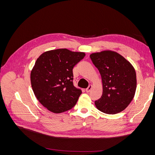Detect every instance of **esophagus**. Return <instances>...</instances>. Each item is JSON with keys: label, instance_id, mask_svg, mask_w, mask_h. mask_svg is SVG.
<instances>
[{"label": "esophagus", "instance_id": "34e87169", "mask_svg": "<svg viewBox=\"0 0 155 155\" xmlns=\"http://www.w3.org/2000/svg\"><path fill=\"white\" fill-rule=\"evenodd\" d=\"M92 88V86L91 85H89V86L88 87V88H86V92H90V91H91Z\"/></svg>", "mask_w": 155, "mask_h": 155}]
</instances>
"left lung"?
Returning a JSON list of instances; mask_svg holds the SVG:
<instances>
[{
    "mask_svg": "<svg viewBox=\"0 0 155 155\" xmlns=\"http://www.w3.org/2000/svg\"><path fill=\"white\" fill-rule=\"evenodd\" d=\"M101 77L103 93L96 107L106 114H114L125 109L137 89V75L133 65L122 55L111 50L90 55Z\"/></svg>",
    "mask_w": 155,
    "mask_h": 155,
    "instance_id": "left-lung-1",
    "label": "left lung"
}]
</instances>
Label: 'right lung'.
Here are the masks:
<instances>
[{"instance_id": "add662e5", "label": "right lung", "mask_w": 155, "mask_h": 155, "mask_svg": "<svg viewBox=\"0 0 155 155\" xmlns=\"http://www.w3.org/2000/svg\"><path fill=\"white\" fill-rule=\"evenodd\" d=\"M85 56L67 48L45 51L37 58L30 79L37 99L48 110L61 113L71 109L82 93L73 85V68Z\"/></svg>"}]
</instances>
